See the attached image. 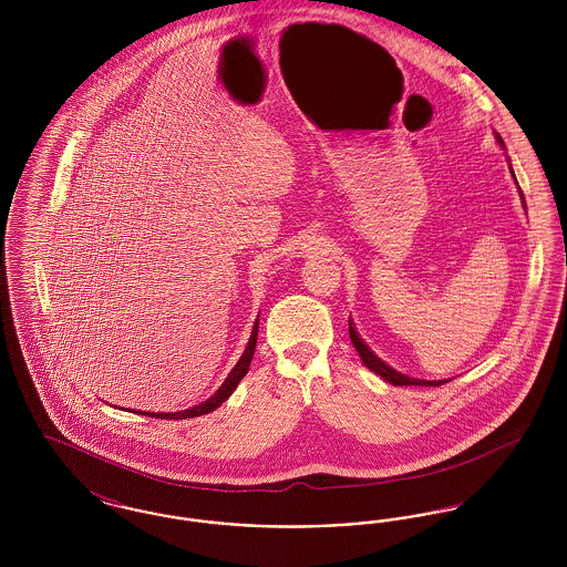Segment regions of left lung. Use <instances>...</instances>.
Returning a JSON list of instances; mask_svg holds the SVG:
<instances>
[{
  "label": "left lung",
  "mask_w": 567,
  "mask_h": 567,
  "mask_svg": "<svg viewBox=\"0 0 567 567\" xmlns=\"http://www.w3.org/2000/svg\"><path fill=\"white\" fill-rule=\"evenodd\" d=\"M495 140L502 144V148H504V140L499 137V135L495 134ZM511 169H513V165H511ZM520 197H523V193H520ZM525 202V199H523ZM349 333H351V342L352 347L357 349L359 352V357H361V361H363V365L368 368V370H372L374 374H378L380 378H384L386 382H391V384H395V386H440V384H444V382H449L446 378L444 380H423V378H410L402 374V372H398V370H393L391 365H386L380 357H377L374 352L370 351V347L363 342V338L357 333V329H354V324H352L351 319H349Z\"/></svg>",
  "instance_id": "1"
}]
</instances>
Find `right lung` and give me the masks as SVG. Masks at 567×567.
Instances as JSON below:
<instances>
[{
  "instance_id": "obj_1",
  "label": "right lung",
  "mask_w": 567,
  "mask_h": 567,
  "mask_svg": "<svg viewBox=\"0 0 567 567\" xmlns=\"http://www.w3.org/2000/svg\"><path fill=\"white\" fill-rule=\"evenodd\" d=\"M257 333H259V319L255 321L252 324V331H250V338H248V344H246V349H244L243 357L238 359V363L234 365V370L229 372V377L225 378V382L218 386V391H216L213 398H208L206 402H202V404L190 405L187 410H178V412H148L146 416H155V419H193V416H202V414H208V412H213L216 410L218 405L223 404L234 391H236V386L240 384V380L246 377V372H248V365H250V361H252V354H255V347H257ZM142 414V412H140Z\"/></svg>"
}]
</instances>
